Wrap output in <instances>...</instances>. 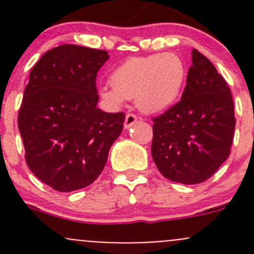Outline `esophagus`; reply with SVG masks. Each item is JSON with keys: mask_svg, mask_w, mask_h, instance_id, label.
<instances>
[{"mask_svg": "<svg viewBox=\"0 0 254 254\" xmlns=\"http://www.w3.org/2000/svg\"><path fill=\"white\" fill-rule=\"evenodd\" d=\"M136 122H137V117H136V115L131 114V113H129V114H127V117H125L124 127H125V129H129V127H132V125H134Z\"/></svg>", "mask_w": 254, "mask_h": 254, "instance_id": "obj_1", "label": "esophagus"}]
</instances>
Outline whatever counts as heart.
I'll list each match as a JSON object with an SVG mask.
<instances>
[{"mask_svg":"<svg viewBox=\"0 0 254 254\" xmlns=\"http://www.w3.org/2000/svg\"><path fill=\"white\" fill-rule=\"evenodd\" d=\"M186 73V65L176 54L130 58L112 72V87H103L99 94L111 107L135 98L140 111L158 113L178 98Z\"/></svg>","mask_w":254,"mask_h":254,"instance_id":"b5f03b06","label":"heart"}]
</instances>
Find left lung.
Segmentation results:
<instances>
[{
	"mask_svg": "<svg viewBox=\"0 0 254 254\" xmlns=\"http://www.w3.org/2000/svg\"><path fill=\"white\" fill-rule=\"evenodd\" d=\"M191 63L181 101L152 119L156 167L183 184L201 183L219 170L231 152L236 125L226 81L196 49Z\"/></svg>",
	"mask_w": 254,
	"mask_h": 254,
	"instance_id": "8db88e82",
	"label": "left lung"
}]
</instances>
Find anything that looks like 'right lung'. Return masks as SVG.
<instances>
[{
  "mask_svg": "<svg viewBox=\"0 0 254 254\" xmlns=\"http://www.w3.org/2000/svg\"><path fill=\"white\" fill-rule=\"evenodd\" d=\"M108 51L64 44L33 66L18 114L25 162L58 191L88 187L104 170L124 113L97 108L96 77Z\"/></svg>",
  "mask_w": 254,
  "mask_h": 254,
  "instance_id": "obj_1",
  "label": "right lung"
}]
</instances>
